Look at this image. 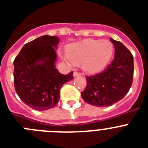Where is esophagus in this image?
I'll return each mask as SVG.
<instances>
[{
    "label": "esophagus",
    "instance_id": "34e87169",
    "mask_svg": "<svg viewBox=\"0 0 148 148\" xmlns=\"http://www.w3.org/2000/svg\"><path fill=\"white\" fill-rule=\"evenodd\" d=\"M80 75V73H77V72H74L73 73V77H77V76H79Z\"/></svg>",
    "mask_w": 148,
    "mask_h": 148
}]
</instances>
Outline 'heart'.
I'll return each mask as SVG.
<instances>
[{"instance_id": "obj_1", "label": "heart", "mask_w": 148, "mask_h": 148, "mask_svg": "<svg viewBox=\"0 0 148 148\" xmlns=\"http://www.w3.org/2000/svg\"><path fill=\"white\" fill-rule=\"evenodd\" d=\"M113 51L114 47L110 40L85 39L69 46L67 54H62L61 57L69 64H82L84 71L95 74L106 67Z\"/></svg>"}]
</instances>
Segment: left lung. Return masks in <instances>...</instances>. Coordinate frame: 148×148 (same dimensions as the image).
Segmentation results:
<instances>
[{"mask_svg": "<svg viewBox=\"0 0 148 148\" xmlns=\"http://www.w3.org/2000/svg\"><path fill=\"white\" fill-rule=\"evenodd\" d=\"M110 41L115 48L114 58L104 71L86 78L87 87L81 93L86 102L99 108L122 99L133 83V55L119 41L111 38Z\"/></svg>", "mask_w": 148, "mask_h": 148, "instance_id": "1", "label": "left lung"}]
</instances>
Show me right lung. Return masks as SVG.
<instances>
[{"instance_id": "right-lung-1", "label": "right lung", "mask_w": 148, "mask_h": 148, "mask_svg": "<svg viewBox=\"0 0 148 148\" xmlns=\"http://www.w3.org/2000/svg\"><path fill=\"white\" fill-rule=\"evenodd\" d=\"M58 43L57 36H40L23 46L13 62L15 91L36 110L55 108L62 86L73 78V72L63 75L56 69Z\"/></svg>"}]
</instances>
